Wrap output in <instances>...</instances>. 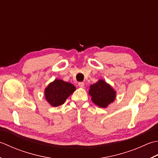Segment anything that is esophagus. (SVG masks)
<instances>
[{
  "label": "esophagus",
  "instance_id": "1",
  "mask_svg": "<svg viewBox=\"0 0 158 158\" xmlns=\"http://www.w3.org/2000/svg\"><path fill=\"white\" fill-rule=\"evenodd\" d=\"M78 86H80V88H83L84 86H85V83H84L83 82H80L78 83Z\"/></svg>",
  "mask_w": 158,
  "mask_h": 158
}]
</instances>
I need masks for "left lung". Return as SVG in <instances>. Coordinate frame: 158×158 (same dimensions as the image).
Masks as SVG:
<instances>
[{"mask_svg":"<svg viewBox=\"0 0 158 158\" xmlns=\"http://www.w3.org/2000/svg\"><path fill=\"white\" fill-rule=\"evenodd\" d=\"M89 93L91 96L92 101L101 108L107 107L114 100L116 95L113 89L102 80L91 85Z\"/></svg>","mask_w":158,"mask_h":158,"instance_id":"8db88e82","label":"left lung"}]
</instances>
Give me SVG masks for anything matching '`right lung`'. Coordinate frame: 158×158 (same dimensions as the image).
I'll return each instance as SVG.
<instances>
[{"label":"right lung","instance_id":"add662e5","mask_svg":"<svg viewBox=\"0 0 158 158\" xmlns=\"http://www.w3.org/2000/svg\"><path fill=\"white\" fill-rule=\"evenodd\" d=\"M75 90L76 87L72 84L56 79L45 89V96L49 104L56 107L63 104Z\"/></svg>","mask_w":158,"mask_h":158}]
</instances>
